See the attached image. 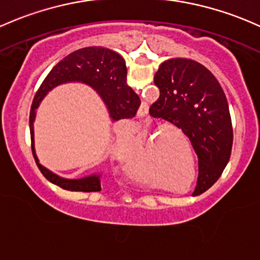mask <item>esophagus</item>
Listing matches in <instances>:
<instances>
[{
    "label": "esophagus",
    "instance_id": "esophagus-1",
    "mask_svg": "<svg viewBox=\"0 0 260 260\" xmlns=\"http://www.w3.org/2000/svg\"><path fill=\"white\" fill-rule=\"evenodd\" d=\"M137 148L139 153H141V155L143 158H146L147 155L149 154V151H148V146H147V143H144V142L142 141H138L137 142Z\"/></svg>",
    "mask_w": 260,
    "mask_h": 260
}]
</instances>
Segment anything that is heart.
<instances>
[{
    "label": "heart",
    "mask_w": 260,
    "mask_h": 260,
    "mask_svg": "<svg viewBox=\"0 0 260 260\" xmlns=\"http://www.w3.org/2000/svg\"><path fill=\"white\" fill-rule=\"evenodd\" d=\"M144 100L149 101V98L146 95ZM193 105H194V97L192 98V91H190V88L187 84L183 83V82H176L174 84H172V88L167 92L165 103L160 106L159 111H158L159 112V118H163L165 122H171L174 119L179 118L183 113H185V116L182 117V120L177 122L168 123V124L165 125L154 124L157 132L159 135L165 136L177 132V129L179 127V123L189 116ZM128 125L133 127V123L129 122Z\"/></svg>",
    "instance_id": "b5f03b06"
}]
</instances>
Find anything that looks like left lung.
Instances as JSON below:
<instances>
[{"instance_id":"obj_1","label":"left lung","mask_w":260,"mask_h":260,"mask_svg":"<svg viewBox=\"0 0 260 260\" xmlns=\"http://www.w3.org/2000/svg\"><path fill=\"white\" fill-rule=\"evenodd\" d=\"M179 61L165 64L177 66ZM197 78V101L174 137L151 146L159 159L155 184L167 199L203 194L222 174L231 155L233 127L222 86L204 66L184 62Z\"/></svg>"}]
</instances>
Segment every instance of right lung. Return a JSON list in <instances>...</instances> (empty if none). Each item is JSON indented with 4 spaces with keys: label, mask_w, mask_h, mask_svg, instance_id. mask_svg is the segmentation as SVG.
Wrapping results in <instances>:
<instances>
[{
    "label": "right lung",
    "mask_w": 260,
    "mask_h": 260,
    "mask_svg": "<svg viewBox=\"0 0 260 260\" xmlns=\"http://www.w3.org/2000/svg\"><path fill=\"white\" fill-rule=\"evenodd\" d=\"M108 73L109 71L105 72V70L100 67H76L64 68L59 72L48 76L40 87L34 100L31 108V121H29L31 129H34L36 108L42 101L43 95L50 89L66 82L78 81L89 84L102 94V87ZM112 73L109 76H112ZM121 76L122 80H124V71H122ZM31 148L38 169L45 179L56 188L54 192L57 193V196L63 199L68 206L87 213L106 212L121 204L127 189V174L135 168L139 160V154L135 144L116 143L108 154L107 159L94 173L84 178L67 179L51 172L38 159L35 151L34 131L31 132Z\"/></svg>",
    "instance_id": "right-lung-1"
}]
</instances>
